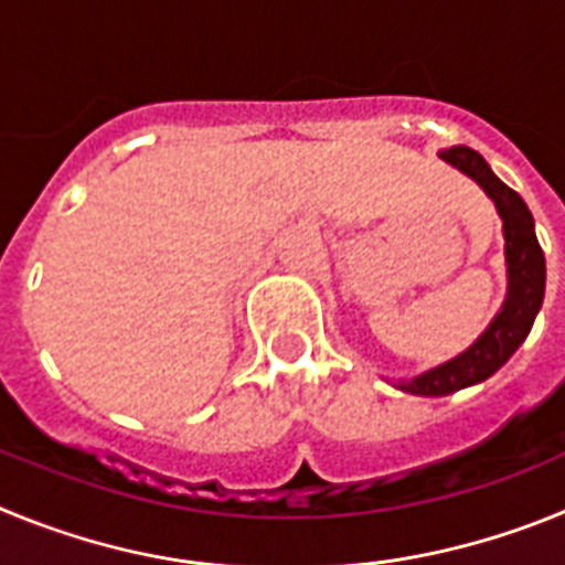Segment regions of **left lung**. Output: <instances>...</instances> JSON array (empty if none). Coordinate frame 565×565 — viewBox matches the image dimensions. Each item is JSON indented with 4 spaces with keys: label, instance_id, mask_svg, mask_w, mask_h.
I'll use <instances>...</instances> for the list:
<instances>
[{
    "label": "left lung",
    "instance_id": "8db88e82",
    "mask_svg": "<svg viewBox=\"0 0 565 565\" xmlns=\"http://www.w3.org/2000/svg\"><path fill=\"white\" fill-rule=\"evenodd\" d=\"M438 158L472 178L487 192L489 201L495 203L498 217L503 223L507 297H503L501 311L492 317V322L483 328L481 337L469 344L467 351L452 356L450 362L418 373V376L396 382L398 391L433 398L450 396L463 387L487 382L492 373L501 371L535 326V317L543 306V291H546V259H543L541 243H537L535 217L521 194L509 189L476 149L450 147L438 152Z\"/></svg>",
    "mask_w": 565,
    "mask_h": 565
}]
</instances>
